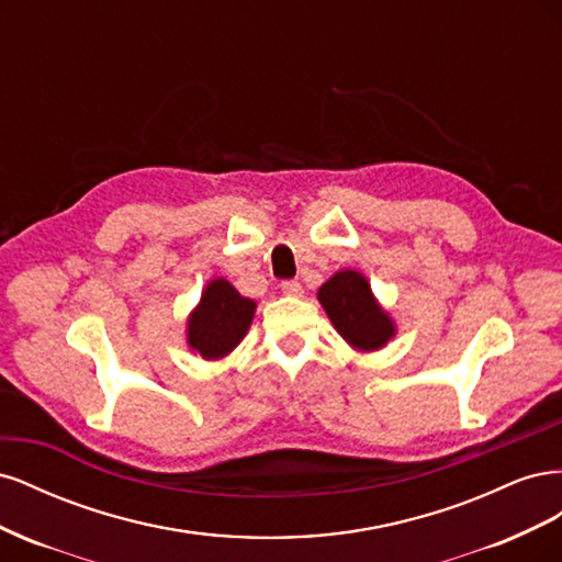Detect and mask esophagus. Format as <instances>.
Instances as JSON below:
<instances>
[{
  "instance_id": "esophagus-1",
  "label": "esophagus",
  "mask_w": 562,
  "mask_h": 562,
  "mask_svg": "<svg viewBox=\"0 0 562 562\" xmlns=\"http://www.w3.org/2000/svg\"><path fill=\"white\" fill-rule=\"evenodd\" d=\"M281 291L285 295H291V297H300L302 295V283L300 281H283L281 283Z\"/></svg>"
}]
</instances>
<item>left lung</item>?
I'll return each mask as SVG.
<instances>
[{"mask_svg": "<svg viewBox=\"0 0 562 562\" xmlns=\"http://www.w3.org/2000/svg\"><path fill=\"white\" fill-rule=\"evenodd\" d=\"M318 302L345 342L361 351H380L396 337V321L389 316L356 269H339L318 288Z\"/></svg>", "mask_w": 562, "mask_h": 562, "instance_id": "8db88e82", "label": "left lung"}]
</instances>
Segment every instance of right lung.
<instances>
[{"label":"right lung","instance_id":"1","mask_svg":"<svg viewBox=\"0 0 562 562\" xmlns=\"http://www.w3.org/2000/svg\"><path fill=\"white\" fill-rule=\"evenodd\" d=\"M258 302L244 297L223 279H211L201 300L187 316V347L203 361H220L229 356L246 337Z\"/></svg>","mask_w":562,"mask_h":562}]
</instances>
